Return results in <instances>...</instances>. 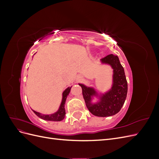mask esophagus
<instances>
[{
    "mask_svg": "<svg viewBox=\"0 0 159 159\" xmlns=\"http://www.w3.org/2000/svg\"><path fill=\"white\" fill-rule=\"evenodd\" d=\"M81 76L80 75H77V78H76V80L78 81H80V80H81Z\"/></svg>",
    "mask_w": 159,
    "mask_h": 159,
    "instance_id": "obj_1",
    "label": "esophagus"
}]
</instances>
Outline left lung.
Returning a JSON list of instances; mask_svg holds the SVG:
<instances>
[{
	"instance_id": "1",
	"label": "left lung",
	"mask_w": 159,
	"mask_h": 159,
	"mask_svg": "<svg viewBox=\"0 0 159 159\" xmlns=\"http://www.w3.org/2000/svg\"><path fill=\"white\" fill-rule=\"evenodd\" d=\"M102 64H109L113 70L112 87L106 93L99 96V101L92 103L93 96H99L94 88L79 84L86 107L95 116L109 117L117 113L125 103L127 94V81L124 68L117 56L109 54L101 59Z\"/></svg>"
}]
</instances>
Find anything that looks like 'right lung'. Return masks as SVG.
<instances>
[{
	"label": "right lung",
	"instance_id": "1",
	"mask_svg": "<svg viewBox=\"0 0 159 159\" xmlns=\"http://www.w3.org/2000/svg\"><path fill=\"white\" fill-rule=\"evenodd\" d=\"M71 87H69L67 89H66L63 93H62V100L61 104L60 105V107L58 110L54 113H52L50 115H44L41 114L39 112H36L34 110L32 109L34 113L38 117H40L44 120H46V121H60L61 120H63L65 117L66 115V111H65V103H66V100L67 98V96H68L70 92Z\"/></svg>",
	"mask_w": 159,
	"mask_h": 159
}]
</instances>
